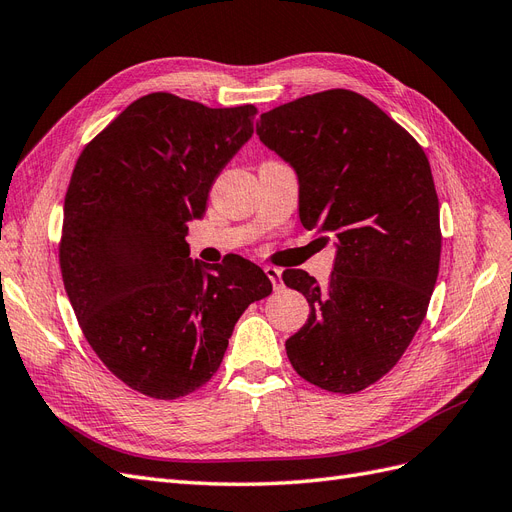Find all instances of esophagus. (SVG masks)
<instances>
[{"instance_id": "esophagus-1", "label": "esophagus", "mask_w": 512, "mask_h": 512, "mask_svg": "<svg viewBox=\"0 0 512 512\" xmlns=\"http://www.w3.org/2000/svg\"><path fill=\"white\" fill-rule=\"evenodd\" d=\"M265 273H267V277L271 280V284H273L275 290H282V288H284L282 269H277V267H265Z\"/></svg>"}]
</instances>
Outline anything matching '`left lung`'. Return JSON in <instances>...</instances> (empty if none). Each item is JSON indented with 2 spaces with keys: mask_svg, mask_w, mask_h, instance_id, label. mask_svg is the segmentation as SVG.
Listing matches in <instances>:
<instances>
[{
  "mask_svg": "<svg viewBox=\"0 0 512 512\" xmlns=\"http://www.w3.org/2000/svg\"><path fill=\"white\" fill-rule=\"evenodd\" d=\"M256 134L297 170L301 224L331 232L337 245L327 284L301 269L282 275L312 305L286 339L290 365L324 391L359 393L397 365L438 280L429 160L408 130L350 89L275 106Z\"/></svg>",
  "mask_w": 512,
  "mask_h": 512,
  "instance_id": "obj_1",
  "label": "left lung"
}]
</instances>
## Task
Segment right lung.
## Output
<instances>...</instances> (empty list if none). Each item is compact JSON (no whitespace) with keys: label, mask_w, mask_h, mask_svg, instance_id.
Masks as SVG:
<instances>
[{"label":"right lung","mask_w":512,"mask_h":512,"mask_svg":"<svg viewBox=\"0 0 512 512\" xmlns=\"http://www.w3.org/2000/svg\"><path fill=\"white\" fill-rule=\"evenodd\" d=\"M254 104L209 108L156 91L91 138L72 170L59 239L68 299L100 361L153 399L218 371L247 305L273 286L254 262H192L188 222L254 132Z\"/></svg>","instance_id":"obj_1"}]
</instances>
